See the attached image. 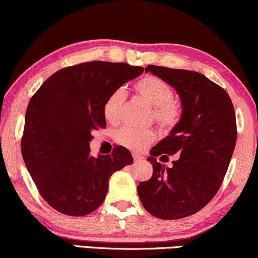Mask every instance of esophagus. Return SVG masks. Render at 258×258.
Returning <instances> with one entry per match:
<instances>
[{"label":"esophagus","instance_id":"34e87169","mask_svg":"<svg viewBox=\"0 0 258 258\" xmlns=\"http://www.w3.org/2000/svg\"><path fill=\"white\" fill-rule=\"evenodd\" d=\"M133 159H135L136 163H138V162H142L144 158H143L140 155H138V153H133Z\"/></svg>","mask_w":258,"mask_h":258}]
</instances>
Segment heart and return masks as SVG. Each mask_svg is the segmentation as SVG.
<instances>
[{
  "instance_id": "1",
  "label": "heart",
  "mask_w": 258,
  "mask_h": 258,
  "mask_svg": "<svg viewBox=\"0 0 258 258\" xmlns=\"http://www.w3.org/2000/svg\"><path fill=\"white\" fill-rule=\"evenodd\" d=\"M136 95L152 106V116L163 130H170L180 122L182 118V106L178 101L172 99L174 91L169 83L156 76H144L133 86ZM125 101V94L121 89L113 91L107 97L103 105V116L106 121L115 123L120 118V112ZM156 139L151 130H136L132 127H122L115 133V140L127 149L139 151L151 144Z\"/></svg>"
}]
</instances>
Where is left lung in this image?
I'll return each mask as SVG.
<instances>
[{"label":"left lung","instance_id":"obj_1","mask_svg":"<svg viewBox=\"0 0 258 258\" xmlns=\"http://www.w3.org/2000/svg\"><path fill=\"white\" fill-rule=\"evenodd\" d=\"M145 73L177 91L183 112L170 135L150 151L153 174L137 190L153 217L181 219L202 210L219 190L236 146V114L229 94L205 75L157 65H148ZM171 154L178 156L171 168L158 161Z\"/></svg>","mask_w":258,"mask_h":258}]
</instances>
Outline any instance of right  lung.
I'll return each mask as SVG.
<instances>
[{"instance_id":"obj_1","label":"right lung","mask_w":258,"mask_h":258,"mask_svg":"<svg viewBox=\"0 0 258 258\" xmlns=\"http://www.w3.org/2000/svg\"><path fill=\"white\" fill-rule=\"evenodd\" d=\"M127 63L87 61L58 70L29 101L21 152L39 193L60 213L83 217L105 201L114 172L133 163L123 146L93 157L91 132L106 127L103 105L143 74Z\"/></svg>"}]
</instances>
